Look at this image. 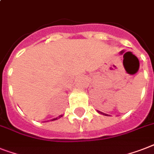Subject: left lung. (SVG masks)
Wrapping results in <instances>:
<instances>
[{"mask_svg": "<svg viewBox=\"0 0 154 154\" xmlns=\"http://www.w3.org/2000/svg\"><path fill=\"white\" fill-rule=\"evenodd\" d=\"M97 112H99V113L100 114H102V115H104V116H107V114H104V113H103V112H100V111H97Z\"/></svg>", "mask_w": 154, "mask_h": 154, "instance_id": "1", "label": "left lung"}]
</instances>
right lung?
Wrapping results in <instances>:
<instances>
[{"label": "right lung", "mask_w": 154, "mask_h": 154, "mask_svg": "<svg viewBox=\"0 0 154 154\" xmlns=\"http://www.w3.org/2000/svg\"><path fill=\"white\" fill-rule=\"evenodd\" d=\"M61 116H59V117H61ZM55 119H54L53 120H55Z\"/></svg>", "instance_id": "obj_1"}]
</instances>
